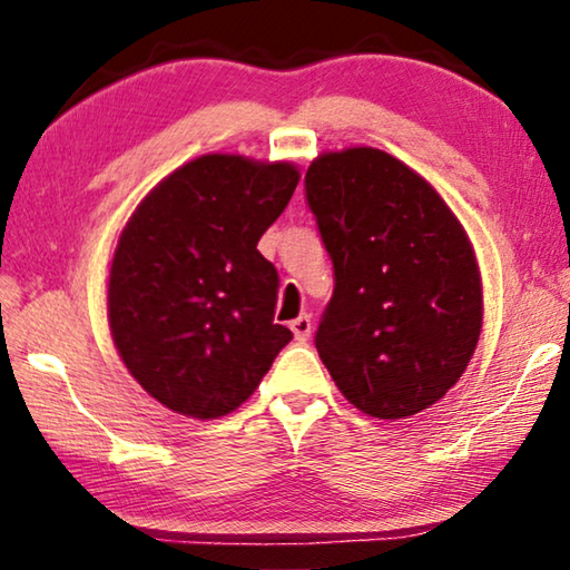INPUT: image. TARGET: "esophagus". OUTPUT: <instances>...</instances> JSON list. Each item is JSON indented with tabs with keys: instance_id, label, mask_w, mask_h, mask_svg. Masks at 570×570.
Instances as JSON below:
<instances>
[{
	"instance_id": "1",
	"label": "esophagus",
	"mask_w": 570,
	"mask_h": 570,
	"mask_svg": "<svg viewBox=\"0 0 570 570\" xmlns=\"http://www.w3.org/2000/svg\"><path fill=\"white\" fill-rule=\"evenodd\" d=\"M288 326H292L296 342H306L308 336H312V316H308V314L296 316V320L288 324Z\"/></svg>"
}]
</instances>
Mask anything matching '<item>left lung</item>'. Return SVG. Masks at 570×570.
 I'll use <instances>...</instances> for the list:
<instances>
[{
    "label": "left lung",
    "mask_w": 570,
    "mask_h": 570,
    "mask_svg": "<svg viewBox=\"0 0 570 570\" xmlns=\"http://www.w3.org/2000/svg\"><path fill=\"white\" fill-rule=\"evenodd\" d=\"M304 183L336 282L316 350L356 410L407 420L445 397L475 354V248L440 193L384 150L322 153Z\"/></svg>",
    "instance_id": "1"
}]
</instances>
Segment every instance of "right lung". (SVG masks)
Masks as SVG:
<instances>
[{
  "instance_id": "add662e5",
  "label": "right lung",
  "mask_w": 570,
  "mask_h": 570,
  "mask_svg": "<svg viewBox=\"0 0 570 570\" xmlns=\"http://www.w3.org/2000/svg\"><path fill=\"white\" fill-rule=\"evenodd\" d=\"M298 178L288 160L208 153L163 178L122 226L108 274L112 344L168 410L224 417L292 342L274 324L278 274L256 244Z\"/></svg>"
}]
</instances>
